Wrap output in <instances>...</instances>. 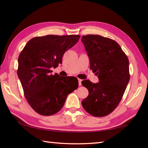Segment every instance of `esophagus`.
<instances>
[{
  "instance_id": "1",
  "label": "esophagus",
  "mask_w": 148,
  "mask_h": 148,
  "mask_svg": "<svg viewBox=\"0 0 148 148\" xmlns=\"http://www.w3.org/2000/svg\"><path fill=\"white\" fill-rule=\"evenodd\" d=\"M81 81H82V80H81V79H78V82H79V86H81Z\"/></svg>"
}]
</instances>
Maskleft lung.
Listing matches in <instances>:
<instances>
[{
  "mask_svg": "<svg viewBox=\"0 0 148 148\" xmlns=\"http://www.w3.org/2000/svg\"><path fill=\"white\" fill-rule=\"evenodd\" d=\"M90 62V69L99 83L89 80L82 85L89 92L81 103L95 117L109 114L116 108L130 80L129 61L115 40L99 35L83 36L81 39Z\"/></svg>",
  "mask_w": 148,
  "mask_h": 148,
  "instance_id": "obj_1",
  "label": "left lung"
}]
</instances>
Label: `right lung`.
Instances as JSON below:
<instances>
[{"instance_id": "add662e5", "label": "right lung", "mask_w": 148, "mask_h": 148, "mask_svg": "<svg viewBox=\"0 0 148 148\" xmlns=\"http://www.w3.org/2000/svg\"><path fill=\"white\" fill-rule=\"evenodd\" d=\"M79 37V35L34 37L19 55L18 76L27 102L38 114L51 116L58 112L69 94L77 88L76 77L53 75L50 69L61 64L65 52L76 45Z\"/></svg>"}]
</instances>
